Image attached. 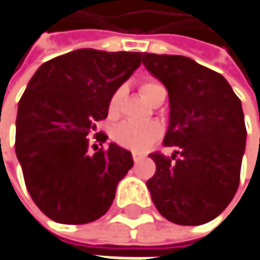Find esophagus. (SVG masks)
Masks as SVG:
<instances>
[{
    "label": "esophagus",
    "mask_w": 260,
    "mask_h": 260,
    "mask_svg": "<svg viewBox=\"0 0 260 260\" xmlns=\"http://www.w3.org/2000/svg\"><path fill=\"white\" fill-rule=\"evenodd\" d=\"M132 159H134L135 163H138V161H141L143 159H144V156H143V154H140V153H134V154H132Z\"/></svg>",
    "instance_id": "obj_1"
}]
</instances>
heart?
Listing matches in <instances>:
<instances>
[{"label": "heart", "instance_id": "obj_1", "mask_svg": "<svg viewBox=\"0 0 260 260\" xmlns=\"http://www.w3.org/2000/svg\"><path fill=\"white\" fill-rule=\"evenodd\" d=\"M159 85L157 82H144L141 86V92L147 99V95L150 94V91ZM119 101H120V89L116 91L113 97L110 100L109 104V110L110 113H116L117 107H119ZM161 135V126L157 122H151V120H126L123 123H120L115 131V140L116 143L125 148L135 150V151H141L145 150L147 147L153 144L154 141H157Z\"/></svg>", "mask_w": 260, "mask_h": 260}]
</instances>
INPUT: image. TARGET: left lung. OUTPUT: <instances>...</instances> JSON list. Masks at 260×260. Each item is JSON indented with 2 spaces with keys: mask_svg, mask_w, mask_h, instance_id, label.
Wrapping results in <instances>:
<instances>
[{
  "mask_svg": "<svg viewBox=\"0 0 260 260\" xmlns=\"http://www.w3.org/2000/svg\"><path fill=\"white\" fill-rule=\"evenodd\" d=\"M143 64L169 94V125L163 143L172 159L150 154L156 174L147 181L163 218L202 225L230 205L240 184L246 148L241 101L228 81L184 55L143 53Z\"/></svg>",
  "mask_w": 260,
  "mask_h": 260,
  "instance_id": "obj_1",
  "label": "left lung"
}]
</instances>
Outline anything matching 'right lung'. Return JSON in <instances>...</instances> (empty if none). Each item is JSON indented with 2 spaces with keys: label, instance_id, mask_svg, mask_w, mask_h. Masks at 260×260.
Masks as SVG:
<instances>
[{
  "label": "right lung",
  "instance_id": "right-lung-1",
  "mask_svg": "<svg viewBox=\"0 0 260 260\" xmlns=\"http://www.w3.org/2000/svg\"><path fill=\"white\" fill-rule=\"evenodd\" d=\"M140 64L141 53L81 48L45 61L29 81L17 109L16 154L32 200L50 219L88 223L112 206L132 154L115 143L89 153L88 137ZM95 140L101 145L107 137Z\"/></svg>",
  "mask_w": 260,
  "mask_h": 260
}]
</instances>
